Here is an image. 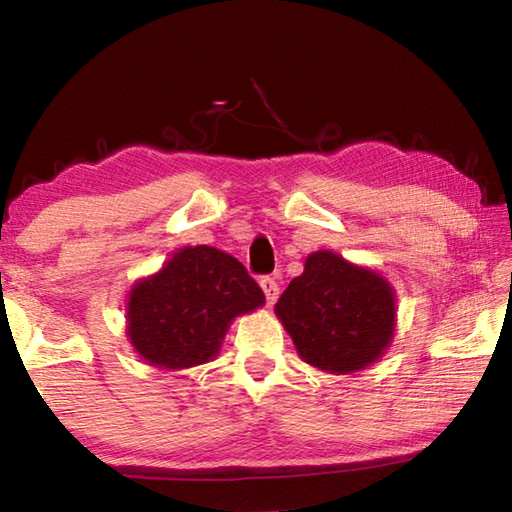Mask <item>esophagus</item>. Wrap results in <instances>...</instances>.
<instances>
[{"instance_id": "esophagus-1", "label": "esophagus", "mask_w": 512, "mask_h": 512, "mask_svg": "<svg viewBox=\"0 0 512 512\" xmlns=\"http://www.w3.org/2000/svg\"><path fill=\"white\" fill-rule=\"evenodd\" d=\"M259 287H262L268 305H273V302L277 300V296H280V284H277V280H275V277H271V275L259 277Z\"/></svg>"}]
</instances>
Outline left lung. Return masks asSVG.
Returning a JSON list of instances; mask_svg holds the SVG:
<instances>
[{
    "label": "left lung",
    "mask_w": 512,
    "mask_h": 512,
    "mask_svg": "<svg viewBox=\"0 0 512 512\" xmlns=\"http://www.w3.org/2000/svg\"><path fill=\"white\" fill-rule=\"evenodd\" d=\"M275 314L311 366L354 372L391 343L395 296L384 277L318 250L277 300Z\"/></svg>",
    "instance_id": "obj_1"
}]
</instances>
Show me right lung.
<instances>
[{
    "label": "right lung",
    "instance_id": "obj_1",
    "mask_svg": "<svg viewBox=\"0 0 512 512\" xmlns=\"http://www.w3.org/2000/svg\"><path fill=\"white\" fill-rule=\"evenodd\" d=\"M259 305L264 291L244 264L212 246H189L135 284L128 339L151 366H198L219 352L230 320Z\"/></svg>",
    "mask_w": 512,
    "mask_h": 512
}]
</instances>
